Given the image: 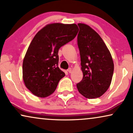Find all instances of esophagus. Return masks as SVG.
<instances>
[{
  "mask_svg": "<svg viewBox=\"0 0 133 133\" xmlns=\"http://www.w3.org/2000/svg\"><path fill=\"white\" fill-rule=\"evenodd\" d=\"M67 71H68L69 73H71V71H72L71 68H69L68 69V70H67Z\"/></svg>",
  "mask_w": 133,
  "mask_h": 133,
  "instance_id": "34e87169",
  "label": "esophagus"
}]
</instances>
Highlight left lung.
Returning <instances> with one entry per match:
<instances>
[{
	"label": "left lung",
	"mask_w": 133,
	"mask_h": 133,
	"mask_svg": "<svg viewBox=\"0 0 133 133\" xmlns=\"http://www.w3.org/2000/svg\"><path fill=\"white\" fill-rule=\"evenodd\" d=\"M77 44L83 78L77 84L79 92L89 99L100 97L108 90L114 73L112 57L99 34L85 24L78 23Z\"/></svg>",
	"instance_id": "8db88e82"
}]
</instances>
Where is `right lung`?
<instances>
[{
	"instance_id": "add662e5",
	"label": "right lung",
	"mask_w": 133,
	"mask_h": 133,
	"mask_svg": "<svg viewBox=\"0 0 133 133\" xmlns=\"http://www.w3.org/2000/svg\"><path fill=\"white\" fill-rule=\"evenodd\" d=\"M76 24L52 23L37 32L29 45L22 63V79L30 92L45 98L56 90L65 76L58 66L59 48L75 38Z\"/></svg>"
}]
</instances>
